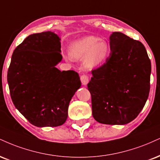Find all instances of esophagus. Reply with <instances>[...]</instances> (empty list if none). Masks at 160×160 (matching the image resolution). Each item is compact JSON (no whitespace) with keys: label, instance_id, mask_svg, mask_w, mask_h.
Instances as JSON below:
<instances>
[{"label":"esophagus","instance_id":"obj_1","mask_svg":"<svg viewBox=\"0 0 160 160\" xmlns=\"http://www.w3.org/2000/svg\"><path fill=\"white\" fill-rule=\"evenodd\" d=\"M80 80H81L82 83L83 85H86L88 82V78L86 74H82L80 76Z\"/></svg>","mask_w":160,"mask_h":160}]
</instances>
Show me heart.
<instances>
[{"mask_svg": "<svg viewBox=\"0 0 160 160\" xmlns=\"http://www.w3.org/2000/svg\"><path fill=\"white\" fill-rule=\"evenodd\" d=\"M109 46L98 36H87L75 41L70 46V55L77 59H84L88 68L103 63L109 55Z\"/></svg>", "mask_w": 160, "mask_h": 160, "instance_id": "1", "label": "heart"}]
</instances>
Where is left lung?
<instances>
[{
  "label": "left lung",
  "mask_w": 160,
  "mask_h": 160,
  "mask_svg": "<svg viewBox=\"0 0 160 160\" xmlns=\"http://www.w3.org/2000/svg\"><path fill=\"white\" fill-rule=\"evenodd\" d=\"M109 57L92 71L88 83L92 115L105 124H126L143 109L150 92L151 64L141 42L120 32L110 36Z\"/></svg>",
  "instance_id": "left-lung-1"
}]
</instances>
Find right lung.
<instances>
[{
    "label": "right lung",
    "instance_id": "add662e5",
    "mask_svg": "<svg viewBox=\"0 0 160 160\" xmlns=\"http://www.w3.org/2000/svg\"><path fill=\"white\" fill-rule=\"evenodd\" d=\"M59 36L51 31L28 36L13 51L7 82L13 104L34 126L57 127L68 117L70 101L80 87L73 70L59 71Z\"/></svg>",
    "mask_w": 160,
    "mask_h": 160
}]
</instances>
